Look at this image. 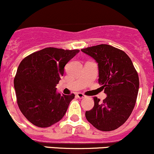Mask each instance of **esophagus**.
Returning <instances> with one entry per match:
<instances>
[{"mask_svg": "<svg viewBox=\"0 0 154 154\" xmlns=\"http://www.w3.org/2000/svg\"><path fill=\"white\" fill-rule=\"evenodd\" d=\"M77 96L79 98V99H82V98H85V97H86V96H85L84 94L81 93V92H78V93L77 94Z\"/></svg>", "mask_w": 154, "mask_h": 154, "instance_id": "34e87169", "label": "esophagus"}]
</instances>
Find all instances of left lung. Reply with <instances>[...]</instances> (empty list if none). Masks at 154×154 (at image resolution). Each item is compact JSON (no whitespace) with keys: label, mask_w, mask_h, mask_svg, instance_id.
<instances>
[{"label":"left lung","mask_w":154,"mask_h":154,"mask_svg":"<svg viewBox=\"0 0 154 154\" xmlns=\"http://www.w3.org/2000/svg\"><path fill=\"white\" fill-rule=\"evenodd\" d=\"M97 63L99 79L107 97H94L93 108L86 111L85 117L94 127L102 131L116 130L131 116L139 89V79L132 61L122 50L107 44L81 49Z\"/></svg>","instance_id":"1"}]
</instances>
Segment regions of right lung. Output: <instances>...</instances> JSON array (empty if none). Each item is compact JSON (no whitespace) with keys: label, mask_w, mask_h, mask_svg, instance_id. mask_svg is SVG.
<instances>
[{"label":"right lung","mask_w":154,"mask_h":154,"mask_svg":"<svg viewBox=\"0 0 154 154\" xmlns=\"http://www.w3.org/2000/svg\"><path fill=\"white\" fill-rule=\"evenodd\" d=\"M79 50L45 48L24 58L18 66L14 88L20 110L41 128L51 126L65 115L75 95L57 92L64 66Z\"/></svg>","instance_id":"right-lung-1"}]
</instances>
